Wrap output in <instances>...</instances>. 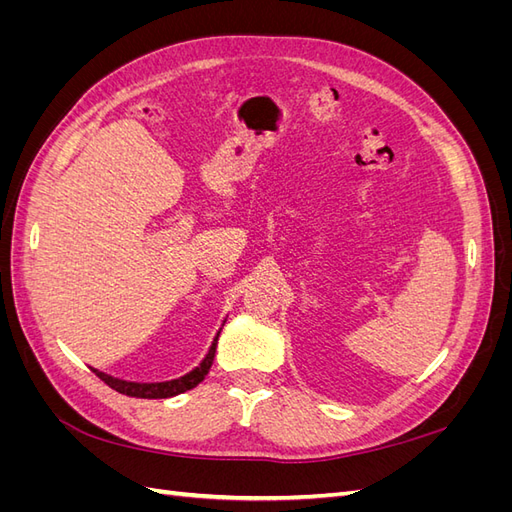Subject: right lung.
Returning a JSON list of instances; mask_svg holds the SVG:
<instances>
[{
  "label": "right lung",
  "mask_w": 512,
  "mask_h": 512,
  "mask_svg": "<svg viewBox=\"0 0 512 512\" xmlns=\"http://www.w3.org/2000/svg\"><path fill=\"white\" fill-rule=\"evenodd\" d=\"M226 322V320H224ZM222 331V329H220ZM220 331L215 333L213 342H211V348L209 352L205 354V359L200 361L198 367H194L190 374H185L177 380H166V382H128V380H119V378H113L104 374V371H98L94 369V374L104 380L111 389H115L117 393L121 395H128V397H141V399H168V397H175V395H181L185 391L194 389V386H198L200 382L205 380V376L209 374L211 369V363H213V356H215V346H218V337H220Z\"/></svg>",
  "instance_id": "add662e5"
}]
</instances>
